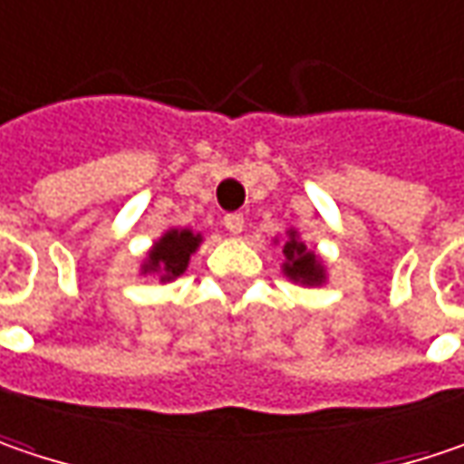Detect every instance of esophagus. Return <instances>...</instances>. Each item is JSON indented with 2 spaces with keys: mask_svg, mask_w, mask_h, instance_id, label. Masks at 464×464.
<instances>
[{
  "mask_svg": "<svg viewBox=\"0 0 464 464\" xmlns=\"http://www.w3.org/2000/svg\"><path fill=\"white\" fill-rule=\"evenodd\" d=\"M223 226L231 233H241L244 231V215H241V212H228V215L223 218Z\"/></svg>",
  "mask_w": 464,
  "mask_h": 464,
  "instance_id": "34e87169",
  "label": "esophagus"
}]
</instances>
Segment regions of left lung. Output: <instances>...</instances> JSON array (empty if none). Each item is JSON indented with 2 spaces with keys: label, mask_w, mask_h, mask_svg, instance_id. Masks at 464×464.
I'll return each mask as SVG.
<instances>
[{
  "label": "left lung",
  "mask_w": 464,
  "mask_h": 464,
  "mask_svg": "<svg viewBox=\"0 0 464 464\" xmlns=\"http://www.w3.org/2000/svg\"><path fill=\"white\" fill-rule=\"evenodd\" d=\"M284 255H286V276L288 278H294V281H302V284H320L323 281V270H320V265H317V259H314L313 252H307V246L302 244V241H296L294 238V233H291V238L286 241V246H284Z\"/></svg>",
  "instance_id": "obj_1"
}]
</instances>
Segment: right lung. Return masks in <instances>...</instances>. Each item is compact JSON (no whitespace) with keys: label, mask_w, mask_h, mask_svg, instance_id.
Here are the masks:
<instances>
[{"label":"right lung","mask_w":464,"mask_h":464,"mask_svg":"<svg viewBox=\"0 0 464 464\" xmlns=\"http://www.w3.org/2000/svg\"><path fill=\"white\" fill-rule=\"evenodd\" d=\"M199 244V236H194L191 231H170L165 233L154 249L150 252V262H147V270L151 273H162V281H170L180 276L188 265L191 252L197 249Z\"/></svg>","instance_id":"1"}]
</instances>
